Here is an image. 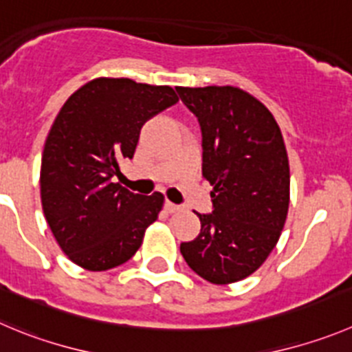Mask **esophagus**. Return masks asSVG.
Masks as SVG:
<instances>
[{
	"label": "esophagus",
	"instance_id": "obj_1",
	"mask_svg": "<svg viewBox=\"0 0 352 352\" xmlns=\"http://www.w3.org/2000/svg\"><path fill=\"white\" fill-rule=\"evenodd\" d=\"M165 208H166V212H168V213H175V212H179L180 206L175 205V203H172V201H166Z\"/></svg>",
	"mask_w": 352,
	"mask_h": 352
}]
</instances>
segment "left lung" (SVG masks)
<instances>
[{
  "mask_svg": "<svg viewBox=\"0 0 352 352\" xmlns=\"http://www.w3.org/2000/svg\"><path fill=\"white\" fill-rule=\"evenodd\" d=\"M203 135V177L213 212H195L201 232L182 243L187 265L213 285L257 271L274 250L290 205V165L271 111L238 87H177Z\"/></svg>",
  "mask_w": 352,
  "mask_h": 352,
  "instance_id": "8db88e82",
  "label": "left lung"
}]
</instances>
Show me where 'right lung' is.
<instances>
[{"label": "right lung", "mask_w": 352, "mask_h": 352, "mask_svg": "<svg viewBox=\"0 0 352 352\" xmlns=\"http://www.w3.org/2000/svg\"><path fill=\"white\" fill-rule=\"evenodd\" d=\"M179 100L172 87L95 78L58 111L41 156V206L60 250L87 271L130 261L165 196L135 195L114 182L131 160L140 128Z\"/></svg>", "instance_id": "obj_1"}]
</instances>
